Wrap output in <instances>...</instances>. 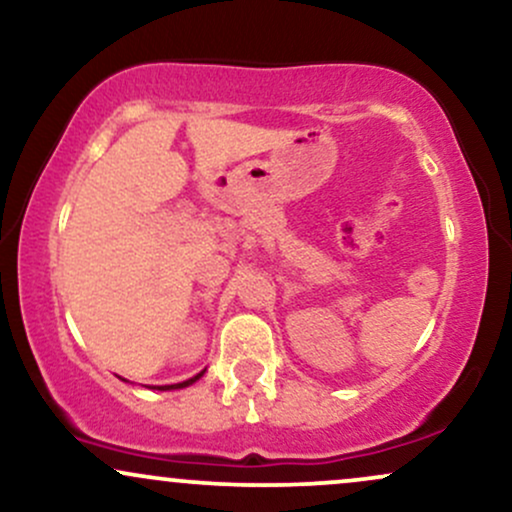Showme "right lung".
Returning <instances> with one entry per match:
<instances>
[{
  "mask_svg": "<svg viewBox=\"0 0 512 512\" xmlns=\"http://www.w3.org/2000/svg\"><path fill=\"white\" fill-rule=\"evenodd\" d=\"M202 375H204V370H202V373H197L195 378L185 380V383H178V385H166V387H158V390H180V387H187V385H192V383H195V380L202 378Z\"/></svg>",
  "mask_w": 512,
  "mask_h": 512,
  "instance_id": "obj_1",
  "label": "right lung"
}]
</instances>
